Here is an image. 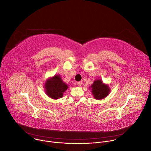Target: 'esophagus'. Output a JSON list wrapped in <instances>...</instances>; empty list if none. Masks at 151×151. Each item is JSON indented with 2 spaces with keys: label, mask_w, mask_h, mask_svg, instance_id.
Returning a JSON list of instances; mask_svg holds the SVG:
<instances>
[{
  "label": "esophagus",
  "mask_w": 151,
  "mask_h": 151,
  "mask_svg": "<svg viewBox=\"0 0 151 151\" xmlns=\"http://www.w3.org/2000/svg\"><path fill=\"white\" fill-rule=\"evenodd\" d=\"M82 85V82H77V85L79 86V87H81Z\"/></svg>",
  "instance_id": "34e87169"
}]
</instances>
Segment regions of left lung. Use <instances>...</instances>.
Segmentation results:
<instances>
[{
    "mask_svg": "<svg viewBox=\"0 0 151 151\" xmlns=\"http://www.w3.org/2000/svg\"><path fill=\"white\" fill-rule=\"evenodd\" d=\"M92 93L96 99H102L109 94L110 91L108 86L103 84L100 79L96 80L91 85Z\"/></svg>",
    "mask_w": 151,
    "mask_h": 151,
    "instance_id": "1",
    "label": "left lung"
}]
</instances>
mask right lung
<instances>
[{"mask_svg":"<svg viewBox=\"0 0 151 151\" xmlns=\"http://www.w3.org/2000/svg\"><path fill=\"white\" fill-rule=\"evenodd\" d=\"M45 86L47 95L54 99L62 97L63 93L68 88V85L62 81L60 76L58 75L48 79Z\"/></svg>","mask_w":151,"mask_h":151,"instance_id":"add662e5","label":"right lung"}]
</instances>
